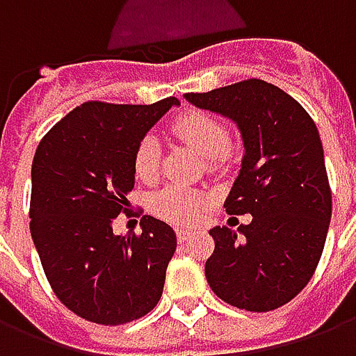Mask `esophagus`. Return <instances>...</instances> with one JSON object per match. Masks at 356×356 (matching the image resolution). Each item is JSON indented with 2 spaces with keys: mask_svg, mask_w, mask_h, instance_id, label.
<instances>
[{
  "mask_svg": "<svg viewBox=\"0 0 356 356\" xmlns=\"http://www.w3.org/2000/svg\"><path fill=\"white\" fill-rule=\"evenodd\" d=\"M193 232L191 231H186V229H177V238L179 242H186L188 240V236H191Z\"/></svg>",
  "mask_w": 356,
  "mask_h": 356,
  "instance_id": "obj_1",
  "label": "esophagus"
}]
</instances>
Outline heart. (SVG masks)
<instances>
[{"label":"heart","instance_id":"heart-1","mask_svg":"<svg viewBox=\"0 0 356 356\" xmlns=\"http://www.w3.org/2000/svg\"><path fill=\"white\" fill-rule=\"evenodd\" d=\"M171 129L179 139L188 143L204 158H217L229 147V129L209 112L191 110L179 116ZM160 143L154 135H145L133 154V171L143 183H154L160 173ZM208 204L206 194L188 186L170 185L150 198V211L163 221L175 225H191L198 221Z\"/></svg>","mask_w":356,"mask_h":356}]
</instances>
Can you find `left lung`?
Here are the masks:
<instances>
[{
  "instance_id": "obj_1",
  "label": "left lung",
  "mask_w": 356,
  "mask_h": 356,
  "mask_svg": "<svg viewBox=\"0 0 356 356\" xmlns=\"http://www.w3.org/2000/svg\"><path fill=\"white\" fill-rule=\"evenodd\" d=\"M185 97L234 120L246 148L225 209L252 213V223L240 225V234L227 225L209 231L216 240L206 261L209 288L254 313L286 305L313 278L332 217L313 118L286 91L257 78Z\"/></svg>"
}]
</instances>
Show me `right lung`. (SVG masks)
I'll return each instance as SVG.
<instances>
[{
  "mask_svg": "<svg viewBox=\"0 0 356 356\" xmlns=\"http://www.w3.org/2000/svg\"><path fill=\"white\" fill-rule=\"evenodd\" d=\"M179 104L88 101L43 135L32 162L30 232L58 301L95 324L118 326L150 313L177 248L170 225L143 216L140 234L118 236L120 213L135 216L127 193L145 133ZM140 216V213H139Z\"/></svg>",
  "mask_w": 356,
  "mask_h": 356,
  "instance_id": "right-lung-1",
  "label": "right lung"
}]
</instances>
